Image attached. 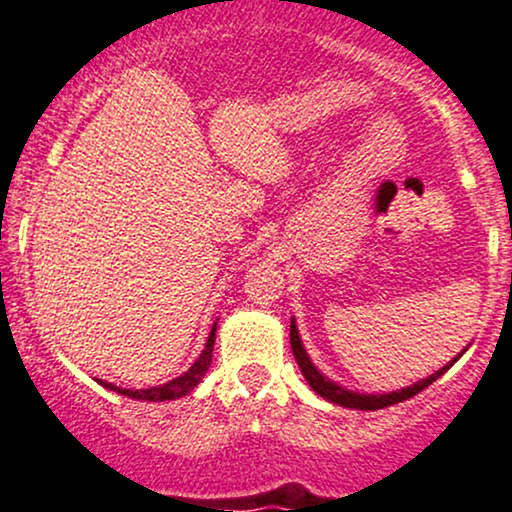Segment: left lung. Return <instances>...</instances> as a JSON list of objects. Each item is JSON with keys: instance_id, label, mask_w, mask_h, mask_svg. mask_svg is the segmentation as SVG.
I'll list each match as a JSON object with an SVG mask.
<instances>
[{"instance_id": "1", "label": "left lung", "mask_w": 512, "mask_h": 512, "mask_svg": "<svg viewBox=\"0 0 512 512\" xmlns=\"http://www.w3.org/2000/svg\"><path fill=\"white\" fill-rule=\"evenodd\" d=\"M290 346H292V355H295L297 365H300V370H302L304 380L309 382V387H312L314 392H317L319 396H324V399L333 401V404L346 406V409H360V411L384 409V406H392V404H399V401L411 399V396H416L418 392H423V389H426L428 384H433L435 380H438V377L442 375V372L450 370V367L457 363L459 355L464 353V350H462V353H459L457 358L452 360L450 365H445V367H442V370L435 372V375H430L428 380L416 382V384H413V387L399 389V392H392V394H358V392H348V389H343V387H338V384L329 382V380H326L324 375H321V372L317 370V367L312 365V360H309V358H307V353H304L300 336H297V326H295V321H292V324H290Z\"/></svg>"}]
</instances>
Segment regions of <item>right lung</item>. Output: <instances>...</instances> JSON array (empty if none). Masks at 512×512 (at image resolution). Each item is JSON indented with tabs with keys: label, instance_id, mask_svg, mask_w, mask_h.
Segmentation results:
<instances>
[{
	"label": "right lung",
	"instance_id": "obj_1",
	"mask_svg": "<svg viewBox=\"0 0 512 512\" xmlns=\"http://www.w3.org/2000/svg\"><path fill=\"white\" fill-rule=\"evenodd\" d=\"M215 329H217V321H215V324H212L210 338H208V343H205V348H203V353H200V358L195 360V363L188 367V370L183 372L181 377H176V380H171V382H166V384H159V387H152V389H120V387H113V384H108V382H101V384H103V387L113 389V392L130 396V399H142V401H166V399H179V396H186L188 392H193V389L198 387L200 380H203V375H205V372H208V367L212 363Z\"/></svg>",
	"mask_w": 512,
	"mask_h": 512
}]
</instances>
